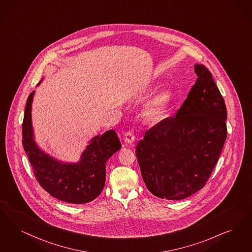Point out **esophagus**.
Here are the masks:
<instances>
[{
	"label": "esophagus",
	"instance_id": "obj_1",
	"mask_svg": "<svg viewBox=\"0 0 252 252\" xmlns=\"http://www.w3.org/2000/svg\"><path fill=\"white\" fill-rule=\"evenodd\" d=\"M125 141L127 143H133L135 141V135L133 131H127L125 134Z\"/></svg>",
	"mask_w": 252,
	"mask_h": 252
}]
</instances>
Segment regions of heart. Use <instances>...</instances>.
I'll list each match as a JSON object with an SVG mask.
<instances>
[{"label":"heart","mask_w":252,"mask_h":252,"mask_svg":"<svg viewBox=\"0 0 252 252\" xmlns=\"http://www.w3.org/2000/svg\"><path fill=\"white\" fill-rule=\"evenodd\" d=\"M169 102V95L160 93L152 97L144 106V113L150 119H158L165 113Z\"/></svg>","instance_id":"heart-1"}]
</instances>
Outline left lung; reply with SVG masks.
<instances>
[{
	"instance_id": "8db88e82",
	"label": "left lung",
	"mask_w": 252,
	"mask_h": 252,
	"mask_svg": "<svg viewBox=\"0 0 252 252\" xmlns=\"http://www.w3.org/2000/svg\"><path fill=\"white\" fill-rule=\"evenodd\" d=\"M198 79L175 116L144 134L136 147L141 175L153 195L183 200L208 181L227 138V110L211 72L195 64Z\"/></svg>"
}]
</instances>
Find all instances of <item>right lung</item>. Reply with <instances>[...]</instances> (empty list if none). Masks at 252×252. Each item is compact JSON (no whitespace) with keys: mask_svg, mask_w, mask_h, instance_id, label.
<instances>
[{"mask_svg":"<svg viewBox=\"0 0 252 252\" xmlns=\"http://www.w3.org/2000/svg\"><path fill=\"white\" fill-rule=\"evenodd\" d=\"M33 94L34 91L31 93L26 102L22 123V144L36 180L46 191L58 200L75 204L90 202L103 190L106 162L121 148L116 132L108 130L92 139L81 154L80 161H59L39 149L33 140L31 114Z\"/></svg>","mask_w":252,"mask_h":252,"instance_id":"add662e5","label":"right lung"}]
</instances>
